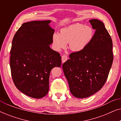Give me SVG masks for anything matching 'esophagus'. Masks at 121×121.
Masks as SVG:
<instances>
[{"mask_svg":"<svg viewBox=\"0 0 121 121\" xmlns=\"http://www.w3.org/2000/svg\"><path fill=\"white\" fill-rule=\"evenodd\" d=\"M68 59V56L66 55H63L62 56V61L63 63H64L66 62Z\"/></svg>","mask_w":121,"mask_h":121,"instance_id":"1","label":"esophagus"}]
</instances>
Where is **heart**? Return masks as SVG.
<instances>
[{
  "label": "heart",
  "instance_id": "1",
  "mask_svg": "<svg viewBox=\"0 0 121 121\" xmlns=\"http://www.w3.org/2000/svg\"><path fill=\"white\" fill-rule=\"evenodd\" d=\"M94 36V31L88 26L77 23L61 29L60 34L55 33L52 37L53 46L57 51L67 46L74 52H80L88 45Z\"/></svg>",
  "mask_w": 121,
  "mask_h": 121
}]
</instances>
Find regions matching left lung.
Listing matches in <instances>:
<instances>
[{"label": "left lung", "instance_id": "1", "mask_svg": "<svg viewBox=\"0 0 121 121\" xmlns=\"http://www.w3.org/2000/svg\"><path fill=\"white\" fill-rule=\"evenodd\" d=\"M96 30L92 40L80 52L72 53L63 64L70 92L77 98H85L103 87L113 62L112 41L104 23L89 20Z\"/></svg>", "mask_w": 121, "mask_h": 121}]
</instances>
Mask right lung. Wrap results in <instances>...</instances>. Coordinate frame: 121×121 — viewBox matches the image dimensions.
<instances>
[{"instance_id":"add662e5","label":"right lung","mask_w":121,"mask_h":121,"mask_svg":"<svg viewBox=\"0 0 121 121\" xmlns=\"http://www.w3.org/2000/svg\"><path fill=\"white\" fill-rule=\"evenodd\" d=\"M50 22H25L12 41L10 66L13 80L18 90L35 99L47 95L51 71L62 64L60 54L49 47L54 32Z\"/></svg>"}]
</instances>
